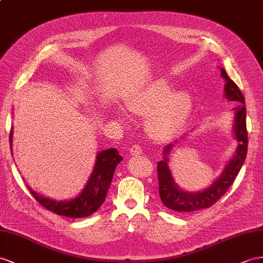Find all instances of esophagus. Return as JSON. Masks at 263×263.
<instances>
[{"instance_id": "esophagus-1", "label": "esophagus", "mask_w": 263, "mask_h": 263, "mask_svg": "<svg viewBox=\"0 0 263 263\" xmlns=\"http://www.w3.org/2000/svg\"><path fill=\"white\" fill-rule=\"evenodd\" d=\"M142 153V149H141V146L138 145V144H134L131 146L130 149V154L132 157H138L140 156V154Z\"/></svg>"}]
</instances>
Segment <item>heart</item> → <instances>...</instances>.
Listing matches in <instances>:
<instances>
[{
  "instance_id": "1",
  "label": "heart",
  "mask_w": 263,
  "mask_h": 263,
  "mask_svg": "<svg viewBox=\"0 0 263 263\" xmlns=\"http://www.w3.org/2000/svg\"><path fill=\"white\" fill-rule=\"evenodd\" d=\"M125 105L133 114L146 117V132L152 139L165 142L183 131L192 113L193 100L187 91L173 92L172 84L165 80H157L132 92L126 98ZM114 112L119 120L129 119L123 107H117Z\"/></svg>"
}]
</instances>
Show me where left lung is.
I'll return each instance as SVG.
<instances>
[{"mask_svg":"<svg viewBox=\"0 0 263 263\" xmlns=\"http://www.w3.org/2000/svg\"><path fill=\"white\" fill-rule=\"evenodd\" d=\"M221 77L224 79V97L228 101H232L238 106L233 109L234 123L233 134L238 141V146L232 158L228 161L220 176L203 190L189 192L177 184L169 166V154L174 144H167L163 149V159L158 162L159 193L162 203L174 211L192 212L205 209L214 204L230 187L235 177L245 163L248 151V132H247V113L245 98L238 85L229 78L226 70L220 67ZM178 143V141L176 144Z\"/></svg>","mask_w":263,"mask_h":263,"instance_id":"8db88e82","label":"left lung"}]
</instances>
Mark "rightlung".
<instances>
[{
    "label": "right lung",
    "instance_id": "1",
    "mask_svg": "<svg viewBox=\"0 0 263 263\" xmlns=\"http://www.w3.org/2000/svg\"><path fill=\"white\" fill-rule=\"evenodd\" d=\"M13 126L10 133L11 152L13 150ZM13 154V152H12ZM123 160L117 149H106L98 152L96 164L91 176L85 183L83 190L78 196L69 200L58 201L43 197L26 184L33 197L40 204L49 211L67 218H85L98 211L105 200L106 193L112 182V178L117 165Z\"/></svg>",
    "mask_w": 263,
    "mask_h": 263
}]
</instances>
